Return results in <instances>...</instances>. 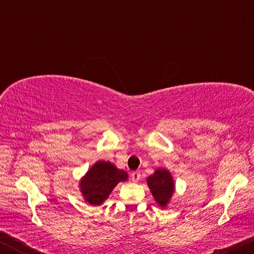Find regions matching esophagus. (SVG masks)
<instances>
[{"instance_id": "1", "label": "esophagus", "mask_w": 254, "mask_h": 254, "mask_svg": "<svg viewBox=\"0 0 254 254\" xmlns=\"http://www.w3.org/2000/svg\"><path fill=\"white\" fill-rule=\"evenodd\" d=\"M131 179H132V182H134V183L139 182V180L141 179L140 171H133V173L131 174Z\"/></svg>"}]
</instances>
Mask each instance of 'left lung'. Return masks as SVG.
Here are the masks:
<instances>
[{"label": "left lung", "mask_w": 254, "mask_h": 254, "mask_svg": "<svg viewBox=\"0 0 254 254\" xmlns=\"http://www.w3.org/2000/svg\"><path fill=\"white\" fill-rule=\"evenodd\" d=\"M148 187L159 206L166 207L175 191V183L167 169H157L147 178Z\"/></svg>", "instance_id": "obj_1"}]
</instances>
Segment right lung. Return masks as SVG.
Returning a JSON list of instances; mask_svg holds the SVG:
<instances>
[{"label":"right lung","mask_w":254,"mask_h":254,"mask_svg":"<svg viewBox=\"0 0 254 254\" xmlns=\"http://www.w3.org/2000/svg\"><path fill=\"white\" fill-rule=\"evenodd\" d=\"M127 180V174L110 161H97L80 179L79 188L84 199L91 205H101L120 182Z\"/></svg>","instance_id":"1"}]
</instances>
